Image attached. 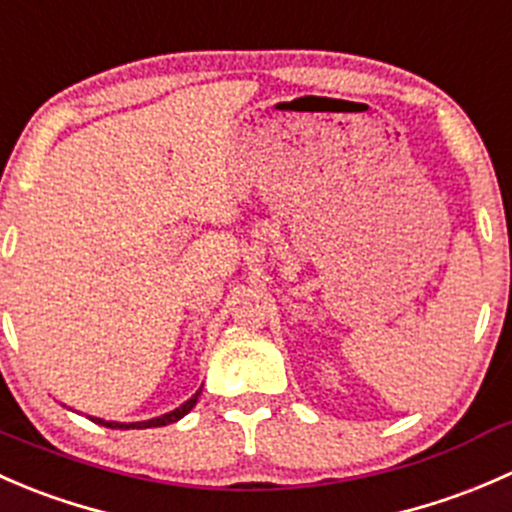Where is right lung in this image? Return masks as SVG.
<instances>
[{
  "instance_id": "obj_1",
  "label": "right lung",
  "mask_w": 512,
  "mask_h": 512,
  "mask_svg": "<svg viewBox=\"0 0 512 512\" xmlns=\"http://www.w3.org/2000/svg\"><path fill=\"white\" fill-rule=\"evenodd\" d=\"M200 391H203V386H200V389L195 391V394L190 396V399L185 401V404H180L178 409L168 411V414H163V416L148 418V421H133V423H123V421H103V418H98V416H89V418H91V421H94V423H98V426H106V428H121V431H131V428H156V426H168V423H175V421H180V418H183L185 414H188L190 409H193L195 404H198V396H200Z\"/></svg>"
}]
</instances>
